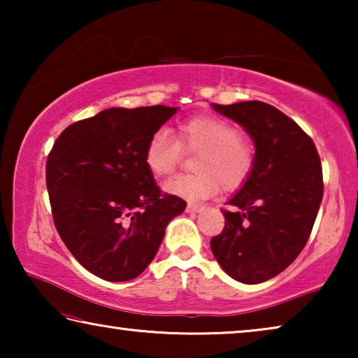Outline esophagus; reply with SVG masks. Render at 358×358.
<instances>
[{"label": "esophagus", "mask_w": 358, "mask_h": 358, "mask_svg": "<svg viewBox=\"0 0 358 358\" xmlns=\"http://www.w3.org/2000/svg\"><path fill=\"white\" fill-rule=\"evenodd\" d=\"M205 207L201 203H187L186 211L187 213H199V211H202Z\"/></svg>", "instance_id": "esophagus-1"}]
</instances>
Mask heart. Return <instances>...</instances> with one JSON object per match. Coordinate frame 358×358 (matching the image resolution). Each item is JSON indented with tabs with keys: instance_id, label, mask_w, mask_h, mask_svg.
Here are the masks:
<instances>
[{
	"instance_id": "1",
	"label": "heart",
	"mask_w": 358,
	"mask_h": 358,
	"mask_svg": "<svg viewBox=\"0 0 358 358\" xmlns=\"http://www.w3.org/2000/svg\"><path fill=\"white\" fill-rule=\"evenodd\" d=\"M181 150L196 155V173L169 180L164 191L191 202L213 196L220 187L238 189L256 164V147L234 124L216 117H196L178 124L177 141L166 129L151 134L145 147L150 173L156 178L169 177L178 166Z\"/></svg>"
}]
</instances>
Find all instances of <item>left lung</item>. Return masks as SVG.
<instances>
[{
    "instance_id": "left-lung-1",
    "label": "left lung",
    "mask_w": 358,
    "mask_h": 358,
    "mask_svg": "<svg viewBox=\"0 0 358 358\" xmlns=\"http://www.w3.org/2000/svg\"><path fill=\"white\" fill-rule=\"evenodd\" d=\"M211 107L238 123L256 147V164L222 210L226 226L211 238V252L235 281L259 284L305 248L324 196L322 167L311 137L276 107L260 101Z\"/></svg>"
}]
</instances>
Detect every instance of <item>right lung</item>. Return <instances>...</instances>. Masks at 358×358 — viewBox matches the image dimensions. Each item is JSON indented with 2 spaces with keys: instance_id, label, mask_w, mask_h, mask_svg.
<instances>
[{
  "instance_id": "1",
  "label": "right lung",
  "mask_w": 358,
  "mask_h": 358,
  "mask_svg": "<svg viewBox=\"0 0 358 358\" xmlns=\"http://www.w3.org/2000/svg\"><path fill=\"white\" fill-rule=\"evenodd\" d=\"M178 107H112L66 128L47 157L59 237L106 281L134 280L155 259L167 224L186 208L162 194L145 164L148 138Z\"/></svg>"
}]
</instances>
